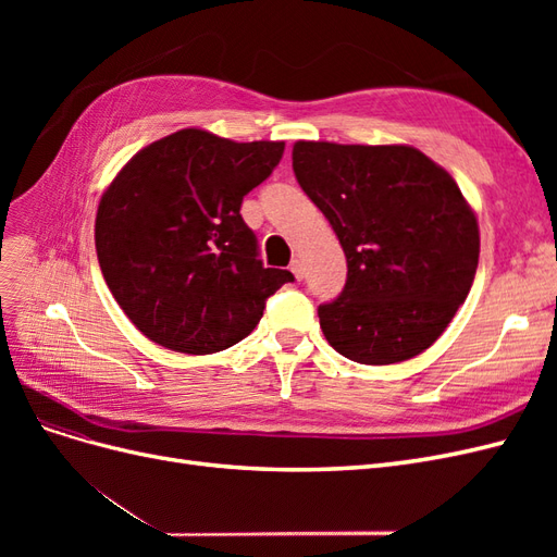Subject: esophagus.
Listing matches in <instances>:
<instances>
[{"instance_id":"1","label":"esophagus","mask_w":557,"mask_h":557,"mask_svg":"<svg viewBox=\"0 0 557 557\" xmlns=\"http://www.w3.org/2000/svg\"><path fill=\"white\" fill-rule=\"evenodd\" d=\"M290 272L295 274V278H297V281L305 278V262H301V260H297V258H295V260L290 262Z\"/></svg>"}]
</instances>
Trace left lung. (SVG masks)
Returning <instances> with one entry per match:
<instances>
[{
    "instance_id": "obj_1",
    "label": "left lung",
    "mask_w": 557,
    "mask_h": 557,
    "mask_svg": "<svg viewBox=\"0 0 557 557\" xmlns=\"http://www.w3.org/2000/svg\"><path fill=\"white\" fill-rule=\"evenodd\" d=\"M293 170L346 252L342 295L318 307L330 346L360 364L430 348L479 267V223L458 183L401 144L297 141Z\"/></svg>"
}]
</instances>
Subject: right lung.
I'll use <instances>...</instances> for the list:
<instances>
[{
    "mask_svg": "<svg viewBox=\"0 0 557 557\" xmlns=\"http://www.w3.org/2000/svg\"><path fill=\"white\" fill-rule=\"evenodd\" d=\"M283 141L237 144L178 129L141 148L99 199L95 248L111 295L141 334L209 356L242 342L288 269L262 267L239 213Z\"/></svg>",
    "mask_w": 557,
    "mask_h": 557,
    "instance_id": "add662e5",
    "label": "right lung"
}]
</instances>
